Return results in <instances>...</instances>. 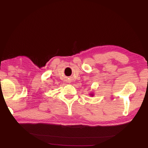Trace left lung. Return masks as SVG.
Masks as SVG:
<instances>
[{
    "mask_svg": "<svg viewBox=\"0 0 148 148\" xmlns=\"http://www.w3.org/2000/svg\"><path fill=\"white\" fill-rule=\"evenodd\" d=\"M91 96H92V95H92V94H91Z\"/></svg>",
    "mask_w": 148,
    "mask_h": 148,
    "instance_id": "left-lung-1",
    "label": "left lung"
}]
</instances>
